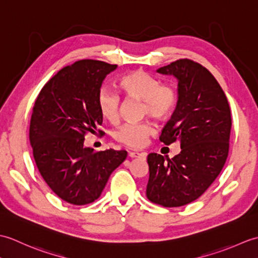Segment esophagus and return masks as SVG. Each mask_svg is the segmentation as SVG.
<instances>
[{
	"label": "esophagus",
	"mask_w": 258,
	"mask_h": 258,
	"mask_svg": "<svg viewBox=\"0 0 258 258\" xmlns=\"http://www.w3.org/2000/svg\"><path fill=\"white\" fill-rule=\"evenodd\" d=\"M128 156L130 157H142V158H145L146 157V153H138V152H130L128 153Z\"/></svg>",
	"instance_id": "34e87169"
}]
</instances>
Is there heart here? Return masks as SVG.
Listing matches in <instances>:
<instances>
[{"label":"heart","instance_id":"heart-1","mask_svg":"<svg viewBox=\"0 0 258 258\" xmlns=\"http://www.w3.org/2000/svg\"><path fill=\"white\" fill-rule=\"evenodd\" d=\"M118 85L128 97L143 101V115L164 120L171 116L177 105L178 93L176 87L169 83H161L155 76L142 70L124 75L118 81ZM97 104L104 118L111 123L117 122L120 97L116 92L111 87H102L97 96ZM155 133V124L151 120H144L119 126L114 132V139L125 146L141 149Z\"/></svg>","mask_w":258,"mask_h":258}]
</instances>
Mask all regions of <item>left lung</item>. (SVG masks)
I'll list each match as a JSON object with an SVG mask.
<instances>
[{
	"label": "left lung",
	"instance_id": "obj_1",
	"mask_svg": "<svg viewBox=\"0 0 258 258\" xmlns=\"http://www.w3.org/2000/svg\"><path fill=\"white\" fill-rule=\"evenodd\" d=\"M178 81L176 108L161 134L169 145L178 141L173 158L151 153L146 196L164 207L183 206L210 187L226 162L232 127L225 93L206 68L188 58L157 70Z\"/></svg>",
	"mask_w": 258,
	"mask_h": 258
}]
</instances>
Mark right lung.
Listing matches in <instances>:
<instances>
[{"instance_id": "1", "label": "right lung", "mask_w": 258, "mask_h": 258, "mask_svg": "<svg viewBox=\"0 0 258 258\" xmlns=\"http://www.w3.org/2000/svg\"><path fill=\"white\" fill-rule=\"evenodd\" d=\"M116 68L96 59L65 67L43 86L33 107L30 142L38 172L70 204L97 200L112 172L127 156L123 150L94 152L84 146L85 135L95 134L102 125L97 96L104 79Z\"/></svg>"}]
</instances>
